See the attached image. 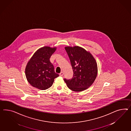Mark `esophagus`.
<instances>
[{
  "instance_id": "obj_1",
  "label": "esophagus",
  "mask_w": 131,
  "mask_h": 131,
  "mask_svg": "<svg viewBox=\"0 0 131 131\" xmlns=\"http://www.w3.org/2000/svg\"><path fill=\"white\" fill-rule=\"evenodd\" d=\"M63 74L64 73L62 71V72H61L60 73V76H62L63 75Z\"/></svg>"
}]
</instances>
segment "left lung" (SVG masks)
Masks as SVG:
<instances>
[{
	"label": "left lung",
	"mask_w": 131,
	"mask_h": 131,
	"mask_svg": "<svg viewBox=\"0 0 131 131\" xmlns=\"http://www.w3.org/2000/svg\"><path fill=\"white\" fill-rule=\"evenodd\" d=\"M73 71L71 80L64 79L68 87L72 91L81 92L90 87L98 73L97 64L90 52L79 46L65 47Z\"/></svg>",
	"instance_id": "8db88e82"
}]
</instances>
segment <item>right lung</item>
<instances>
[{
    "label": "right lung",
    "instance_id": "add662e5",
    "mask_svg": "<svg viewBox=\"0 0 131 131\" xmlns=\"http://www.w3.org/2000/svg\"><path fill=\"white\" fill-rule=\"evenodd\" d=\"M56 49V47L49 46L42 47L28 60L25 68V75L27 81L33 87L45 90L52 86L55 78L59 76L55 72L53 64L50 60Z\"/></svg>",
    "mask_w": 131,
    "mask_h": 131
}]
</instances>
